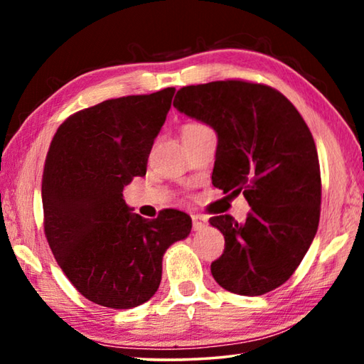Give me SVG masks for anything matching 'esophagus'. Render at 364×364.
<instances>
[{"mask_svg":"<svg viewBox=\"0 0 364 364\" xmlns=\"http://www.w3.org/2000/svg\"><path fill=\"white\" fill-rule=\"evenodd\" d=\"M191 218H193V228H194V231H200L202 228H205V225H207V217H204V215L194 213V215H191Z\"/></svg>","mask_w":364,"mask_h":364,"instance_id":"1","label":"esophagus"}]
</instances>
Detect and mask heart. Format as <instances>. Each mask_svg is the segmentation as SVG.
<instances>
[{
	"instance_id": "obj_1",
	"label": "heart",
	"mask_w": 364,
	"mask_h": 364,
	"mask_svg": "<svg viewBox=\"0 0 364 364\" xmlns=\"http://www.w3.org/2000/svg\"><path fill=\"white\" fill-rule=\"evenodd\" d=\"M202 130H208V127L204 125V123H199V122H189V123H186V125L183 127L181 134L196 133V132H202Z\"/></svg>"
}]
</instances>
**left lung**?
<instances>
[{
  "label": "left lung",
  "mask_w": 364,
  "mask_h": 364,
  "mask_svg": "<svg viewBox=\"0 0 364 364\" xmlns=\"http://www.w3.org/2000/svg\"><path fill=\"white\" fill-rule=\"evenodd\" d=\"M173 106L218 134L212 181L242 193L244 223L212 217L225 250L212 262L215 281L232 294L263 295L284 284L304 260L321 212V171L304 117L278 90L245 80L183 86Z\"/></svg>",
  "instance_id": "obj_1"
}]
</instances>
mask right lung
Masks as SVG:
<instances>
[{
  "mask_svg": "<svg viewBox=\"0 0 364 364\" xmlns=\"http://www.w3.org/2000/svg\"><path fill=\"white\" fill-rule=\"evenodd\" d=\"M173 95L175 88H164L78 110L49 144L41 181L45 236L64 274L93 304L127 310L149 300L165 250L193 226L175 208L154 220L139 217L122 194L146 175Z\"/></svg>",
  "mask_w": 364,
  "mask_h": 364,
  "instance_id": "right-lung-1",
  "label": "right lung"
}]
</instances>
